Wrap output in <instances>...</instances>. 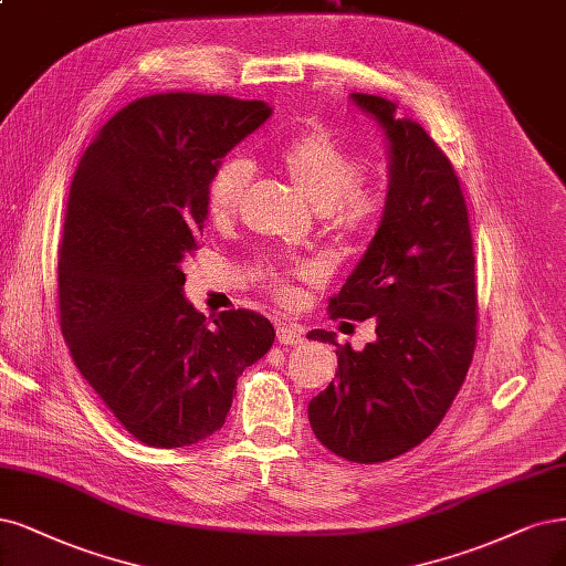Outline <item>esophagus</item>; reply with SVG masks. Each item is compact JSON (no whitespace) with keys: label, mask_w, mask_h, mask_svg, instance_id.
Segmentation results:
<instances>
[{"label":"esophagus","mask_w":566,"mask_h":566,"mask_svg":"<svg viewBox=\"0 0 566 566\" xmlns=\"http://www.w3.org/2000/svg\"><path fill=\"white\" fill-rule=\"evenodd\" d=\"M276 335H279V342L283 346H287V344H302L304 342L302 327L300 325H292V323H285V321L276 323Z\"/></svg>","instance_id":"esophagus-1"}]
</instances>
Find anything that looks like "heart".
Returning a JSON list of instances; mask_svg holds the SVG:
<instances>
[{
	"label": "heart",
	"mask_w": 566,
	"mask_h": 566,
	"mask_svg": "<svg viewBox=\"0 0 566 566\" xmlns=\"http://www.w3.org/2000/svg\"><path fill=\"white\" fill-rule=\"evenodd\" d=\"M276 157L302 197L323 210L329 227L346 237H363L381 218L384 189L363 178L367 161L333 130L308 128L292 135L279 147ZM250 178L252 166L243 157H229L216 166L206 187V206L212 220L224 222L237 216ZM262 279L287 300L292 297V281H316L318 266L308 260L266 264Z\"/></svg>",
	"instance_id": "obj_1"
}]
</instances>
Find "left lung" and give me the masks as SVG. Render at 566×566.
Segmentation results:
<instances>
[{
    "mask_svg": "<svg viewBox=\"0 0 566 566\" xmlns=\"http://www.w3.org/2000/svg\"><path fill=\"white\" fill-rule=\"evenodd\" d=\"M388 143L384 216L365 255L329 300V318L377 323L363 350L333 333L308 339L337 346V379L308 402L316 438L342 459L379 463L436 431L469 373L475 350V258L457 172L398 105L350 93Z\"/></svg>",
    "mask_w": 566,
    "mask_h": 566,
    "instance_id": "8db88e82",
    "label": "left lung"
}]
</instances>
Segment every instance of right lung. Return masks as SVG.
Returning <instances> with one entry per match:
<instances>
[{
	"label": "right lung",
	"mask_w": 566,
	"mask_h": 566,
	"mask_svg": "<svg viewBox=\"0 0 566 566\" xmlns=\"http://www.w3.org/2000/svg\"><path fill=\"white\" fill-rule=\"evenodd\" d=\"M271 116L262 101L161 93L116 112L74 170L57 252L74 365L126 431L175 450L220 431L276 329L248 308L206 321L185 297L210 172Z\"/></svg>",
	"instance_id": "1"
}]
</instances>
